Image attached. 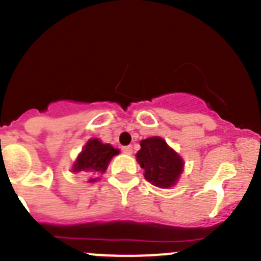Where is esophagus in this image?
I'll list each match as a JSON object with an SVG mask.
<instances>
[{"instance_id": "34e87169", "label": "esophagus", "mask_w": 261, "mask_h": 261, "mask_svg": "<svg viewBox=\"0 0 261 261\" xmlns=\"http://www.w3.org/2000/svg\"><path fill=\"white\" fill-rule=\"evenodd\" d=\"M122 151L125 152V154H131V152H133V146H131V145L122 146Z\"/></svg>"}]
</instances>
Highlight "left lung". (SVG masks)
Returning <instances> with one entry per match:
<instances>
[{"label": "left lung", "mask_w": 261, "mask_h": 261, "mask_svg": "<svg viewBox=\"0 0 261 261\" xmlns=\"http://www.w3.org/2000/svg\"><path fill=\"white\" fill-rule=\"evenodd\" d=\"M140 145L136 159L145 170L144 177L160 188L174 186L183 172V159L159 136L141 140Z\"/></svg>", "instance_id": "left-lung-1"}]
</instances>
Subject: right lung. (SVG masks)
<instances>
[{"label":"right lung","mask_w":261,"mask_h":261,"mask_svg":"<svg viewBox=\"0 0 261 261\" xmlns=\"http://www.w3.org/2000/svg\"><path fill=\"white\" fill-rule=\"evenodd\" d=\"M118 149H115L110 144H102L98 139H91L87 141L84 149L78 155L73 164V172L88 173L89 175H98L106 172L107 165L112 156L118 154ZM97 178H91L88 181H96Z\"/></svg>","instance_id":"obj_1"}]
</instances>
